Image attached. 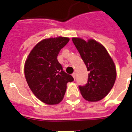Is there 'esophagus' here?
I'll use <instances>...</instances> for the list:
<instances>
[{
    "instance_id": "esophagus-1",
    "label": "esophagus",
    "mask_w": 132,
    "mask_h": 132,
    "mask_svg": "<svg viewBox=\"0 0 132 132\" xmlns=\"http://www.w3.org/2000/svg\"><path fill=\"white\" fill-rule=\"evenodd\" d=\"M72 76L73 77L74 79H75V77H76V74H75V73H73L72 74Z\"/></svg>"
}]
</instances>
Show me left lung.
Here are the masks:
<instances>
[{"label":"left lung","mask_w":132,"mask_h":132,"mask_svg":"<svg viewBox=\"0 0 132 132\" xmlns=\"http://www.w3.org/2000/svg\"><path fill=\"white\" fill-rule=\"evenodd\" d=\"M72 40L89 71L86 84L79 86L82 96L87 101H100L114 85L116 79L114 63L105 47L95 40L86 42L79 38H73Z\"/></svg>","instance_id":"8db88e82"}]
</instances>
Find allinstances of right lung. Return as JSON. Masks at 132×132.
Wrapping results in <instances>:
<instances>
[{"label":"right lung","mask_w":132,"mask_h":132,"mask_svg":"<svg viewBox=\"0 0 132 132\" xmlns=\"http://www.w3.org/2000/svg\"><path fill=\"white\" fill-rule=\"evenodd\" d=\"M69 40L61 37L44 39L36 45L26 61L24 75L29 87L37 98L48 105L61 102L67 83L74 80L57 60L61 49Z\"/></svg>","instance_id":"obj_1"}]
</instances>
